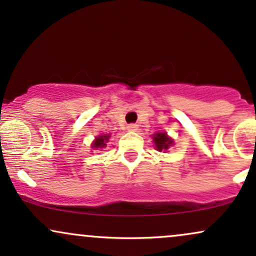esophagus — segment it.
I'll list each match as a JSON object with an SVG mask.
<instances>
[{
  "label": "esophagus",
  "mask_w": 256,
  "mask_h": 256,
  "mask_svg": "<svg viewBox=\"0 0 256 256\" xmlns=\"http://www.w3.org/2000/svg\"><path fill=\"white\" fill-rule=\"evenodd\" d=\"M128 131H137V130H138V125H137V124H130V125H128Z\"/></svg>",
  "instance_id": "esophagus-1"
}]
</instances>
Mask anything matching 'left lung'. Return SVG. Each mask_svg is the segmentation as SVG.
<instances>
[{
    "instance_id": "1",
    "label": "left lung",
    "mask_w": 256,
    "mask_h": 256,
    "mask_svg": "<svg viewBox=\"0 0 256 256\" xmlns=\"http://www.w3.org/2000/svg\"><path fill=\"white\" fill-rule=\"evenodd\" d=\"M152 140H154V143H155V146H156V149L158 152H162V150H167V149L170 148V146L172 144L173 140H171L170 137H167L166 134H155L154 137H152Z\"/></svg>"
}]
</instances>
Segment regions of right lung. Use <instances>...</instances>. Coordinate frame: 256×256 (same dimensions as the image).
<instances>
[{
  "instance_id": "add662e5",
  "label": "right lung",
  "mask_w": 256,
  "mask_h": 256,
  "mask_svg": "<svg viewBox=\"0 0 256 256\" xmlns=\"http://www.w3.org/2000/svg\"><path fill=\"white\" fill-rule=\"evenodd\" d=\"M108 138H110V134H101L96 138L95 142L92 143V148H104L106 146V142H108Z\"/></svg>"
}]
</instances>
